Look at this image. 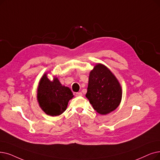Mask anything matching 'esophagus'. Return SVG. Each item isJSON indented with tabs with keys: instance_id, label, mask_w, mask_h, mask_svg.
Segmentation results:
<instances>
[{
	"instance_id": "34e87169",
	"label": "esophagus",
	"mask_w": 160,
	"mask_h": 160,
	"mask_svg": "<svg viewBox=\"0 0 160 160\" xmlns=\"http://www.w3.org/2000/svg\"><path fill=\"white\" fill-rule=\"evenodd\" d=\"M75 95H76V97H80V96H82V92H77V93H76Z\"/></svg>"
}]
</instances>
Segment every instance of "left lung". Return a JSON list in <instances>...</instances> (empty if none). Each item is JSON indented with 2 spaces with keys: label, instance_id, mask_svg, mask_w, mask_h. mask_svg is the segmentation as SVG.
<instances>
[{
  "label": "left lung",
  "instance_id": "left-lung-1",
  "mask_svg": "<svg viewBox=\"0 0 160 160\" xmlns=\"http://www.w3.org/2000/svg\"><path fill=\"white\" fill-rule=\"evenodd\" d=\"M122 88L109 69L102 64L96 65L90 72L86 97L97 112L107 114L119 106Z\"/></svg>",
  "mask_w": 160,
  "mask_h": 160
}]
</instances>
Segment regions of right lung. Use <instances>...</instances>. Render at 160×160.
Listing matches in <instances>:
<instances>
[{
    "instance_id": "1",
    "label": "right lung",
    "mask_w": 160,
    "mask_h": 160,
    "mask_svg": "<svg viewBox=\"0 0 160 160\" xmlns=\"http://www.w3.org/2000/svg\"><path fill=\"white\" fill-rule=\"evenodd\" d=\"M72 97L71 90L62 86L57 78L50 81L46 74L42 77L38 88L37 99L40 108L48 115L56 116L61 114Z\"/></svg>"
}]
</instances>
